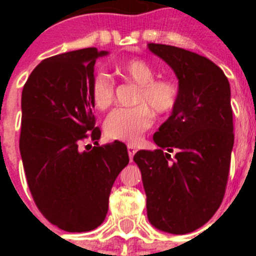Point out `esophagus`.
<instances>
[{
  "instance_id": "esophagus-1",
  "label": "esophagus",
  "mask_w": 256,
  "mask_h": 256,
  "mask_svg": "<svg viewBox=\"0 0 256 256\" xmlns=\"http://www.w3.org/2000/svg\"><path fill=\"white\" fill-rule=\"evenodd\" d=\"M128 156H130V160H132V156L136 152V146H132V144H128Z\"/></svg>"
}]
</instances>
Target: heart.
I'll use <instances>...</instances> for the list:
<instances>
[{
    "mask_svg": "<svg viewBox=\"0 0 256 256\" xmlns=\"http://www.w3.org/2000/svg\"><path fill=\"white\" fill-rule=\"evenodd\" d=\"M120 76L140 86L136 108H120L108 114L104 120V132L112 140L136 144L152 128V116L168 114L179 100L178 85L171 80H156V70L148 62L132 58L116 66ZM92 104L100 110L106 108L114 100V86L104 74H96L88 85Z\"/></svg>",
    "mask_w": 256,
    "mask_h": 256,
    "instance_id": "heart-1",
    "label": "heart"
}]
</instances>
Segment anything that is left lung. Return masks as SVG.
<instances>
[{"mask_svg": "<svg viewBox=\"0 0 256 256\" xmlns=\"http://www.w3.org/2000/svg\"><path fill=\"white\" fill-rule=\"evenodd\" d=\"M148 48L174 70L179 100L152 136L160 148L140 150L134 162L150 223L182 235L208 222L224 196L234 146L230 84L203 56L162 44Z\"/></svg>", "mask_w": 256, "mask_h": 256, "instance_id": "8db88e82", "label": "left lung"}]
</instances>
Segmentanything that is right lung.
Wrapping results in <instances>:
<instances>
[{
    "label": "right lung",
    "instance_id": "right-lung-1",
    "mask_svg": "<svg viewBox=\"0 0 256 256\" xmlns=\"http://www.w3.org/2000/svg\"><path fill=\"white\" fill-rule=\"evenodd\" d=\"M108 54L88 48L46 58L22 90L20 152L29 190L44 216L69 232L104 222L114 180L128 164L124 144H98L88 85L96 58ZM86 138L97 144L90 152L79 148Z\"/></svg>",
    "mask_w": 256,
    "mask_h": 256
}]
</instances>
